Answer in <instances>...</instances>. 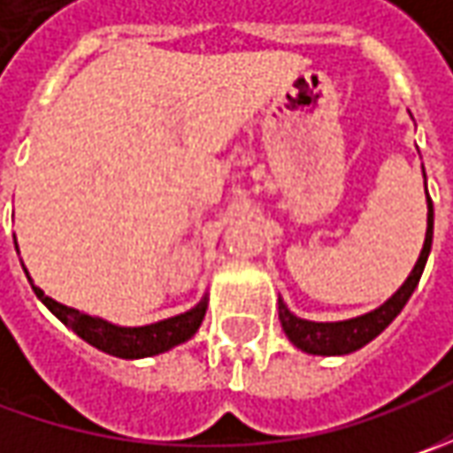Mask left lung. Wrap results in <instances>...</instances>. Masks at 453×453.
<instances>
[{
  "mask_svg": "<svg viewBox=\"0 0 453 453\" xmlns=\"http://www.w3.org/2000/svg\"><path fill=\"white\" fill-rule=\"evenodd\" d=\"M424 183H426V173H424ZM426 209L428 214L424 250L418 254L413 270L406 277V282L395 289L380 307H375V310L365 312V315H357V318H348V320L315 322L297 318L295 312H289V307L280 297V322H282V330H285V335H288L295 348H300L303 353H310V356H348V353H356L363 345H368L371 340L378 338L395 320V315L406 307L413 289L418 285V280L424 274V267H426L428 252H431V242H434V203L428 199V191Z\"/></svg>",
  "mask_w": 453,
  "mask_h": 453,
  "instance_id": "obj_1",
  "label": "left lung"
}]
</instances>
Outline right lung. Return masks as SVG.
<instances>
[{
    "mask_svg": "<svg viewBox=\"0 0 453 453\" xmlns=\"http://www.w3.org/2000/svg\"><path fill=\"white\" fill-rule=\"evenodd\" d=\"M17 247V239H14ZM19 252V247H17ZM29 285L35 289V295L42 300V304L62 322L67 325L78 338L85 342H90L93 348L108 353L115 357H126V360H138V357L161 356L165 350L181 345L186 340H191L196 335V330L201 327V320L206 315L209 307V295H203L199 303L194 304L191 310H186L181 315L165 318V320L150 322V325H138V327H126V325H115V322L103 320L97 315H88L82 310L67 307V304L52 300L50 295H44L42 288H37L29 277V272L25 270Z\"/></svg>",
    "mask_w": 453,
    "mask_h": 453,
    "instance_id": "right-lung-1",
    "label": "right lung"
}]
</instances>
